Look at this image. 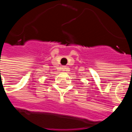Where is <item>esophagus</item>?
I'll list each match as a JSON object with an SVG mask.
<instances>
[{
    "instance_id": "1",
    "label": "esophagus",
    "mask_w": 132,
    "mask_h": 132,
    "mask_svg": "<svg viewBox=\"0 0 132 132\" xmlns=\"http://www.w3.org/2000/svg\"><path fill=\"white\" fill-rule=\"evenodd\" d=\"M62 69H63V71H66V67H65V66H63Z\"/></svg>"
}]
</instances>
